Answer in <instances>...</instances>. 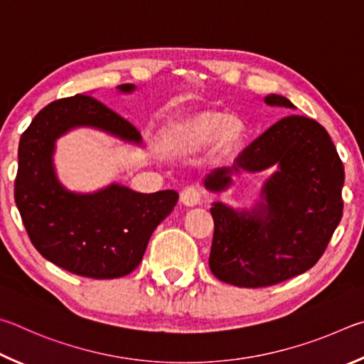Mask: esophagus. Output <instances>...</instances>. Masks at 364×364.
<instances>
[{
	"label": "esophagus",
	"mask_w": 364,
	"mask_h": 364,
	"mask_svg": "<svg viewBox=\"0 0 364 364\" xmlns=\"http://www.w3.org/2000/svg\"><path fill=\"white\" fill-rule=\"evenodd\" d=\"M203 200V192L198 186H192V187H187L183 192L181 193V201L186 206H196L200 205Z\"/></svg>",
	"instance_id": "34e87169"
}]
</instances>
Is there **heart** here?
Masks as SVG:
<instances>
[{"label":"heart","instance_id":"1","mask_svg":"<svg viewBox=\"0 0 364 364\" xmlns=\"http://www.w3.org/2000/svg\"><path fill=\"white\" fill-rule=\"evenodd\" d=\"M241 124L227 114L208 112L183 121L166 136V146L177 155L193 153L214 140V150L222 155L232 153L241 139Z\"/></svg>","mask_w":364,"mask_h":364}]
</instances>
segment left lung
I'll list each match as a JSON object with an SVG mask.
<instances>
[{
  "mask_svg": "<svg viewBox=\"0 0 364 364\" xmlns=\"http://www.w3.org/2000/svg\"><path fill=\"white\" fill-rule=\"evenodd\" d=\"M269 105L294 108L270 94ZM278 171L265 182V203L237 213L214 203L209 269L238 288H264L310 270L326 251L343 211L346 172L326 129L315 119L291 114L270 126L245 149L233 169H218L205 186L222 192L233 172Z\"/></svg>",
  "mask_w": 364,
  "mask_h": 364,
  "instance_id": "obj_1",
  "label": "left lung"
}]
</instances>
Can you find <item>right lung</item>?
<instances>
[{
	"mask_svg": "<svg viewBox=\"0 0 364 364\" xmlns=\"http://www.w3.org/2000/svg\"><path fill=\"white\" fill-rule=\"evenodd\" d=\"M121 85L119 91H132ZM75 126H94L140 142V132L91 95L50 102L18 142L14 200L31 245L49 262L75 275L112 279L142 262L151 233L177 205L174 190L136 193L110 186L94 195L70 193L53 168L55 139Z\"/></svg>",
	"mask_w": 364,
	"mask_h": 364,
	"instance_id": "obj_1",
	"label": "right lung"
}]
</instances>
